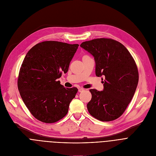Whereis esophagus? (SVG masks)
Here are the masks:
<instances>
[{
    "mask_svg": "<svg viewBox=\"0 0 156 156\" xmlns=\"http://www.w3.org/2000/svg\"><path fill=\"white\" fill-rule=\"evenodd\" d=\"M84 90H85L84 88H78V91H79V92H82V91H83Z\"/></svg>",
    "mask_w": 156,
    "mask_h": 156,
    "instance_id": "1",
    "label": "esophagus"
}]
</instances>
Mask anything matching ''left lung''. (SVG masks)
I'll return each instance as SVG.
<instances>
[{"label":"left lung","instance_id":"left-lung-1","mask_svg":"<svg viewBox=\"0 0 156 156\" xmlns=\"http://www.w3.org/2000/svg\"><path fill=\"white\" fill-rule=\"evenodd\" d=\"M80 46L94 57L97 76H105L103 90L91 89L87 108L90 115L103 121H112L125 112L136 92L139 73L127 49L119 41L98 38Z\"/></svg>","mask_w":156,"mask_h":156}]
</instances>
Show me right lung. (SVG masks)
Here are the masks:
<instances>
[{"label":"right lung","mask_w":156,"mask_h":156,"mask_svg":"<svg viewBox=\"0 0 156 156\" xmlns=\"http://www.w3.org/2000/svg\"><path fill=\"white\" fill-rule=\"evenodd\" d=\"M78 46L48 41L27 52L20 68L17 87L24 104L38 120L55 123L67 114L78 89L65 88L57 79L68 72Z\"/></svg>","instance_id":"obj_1"}]
</instances>
